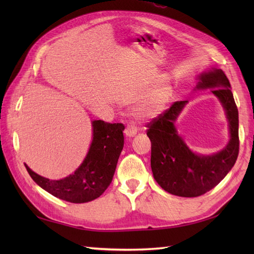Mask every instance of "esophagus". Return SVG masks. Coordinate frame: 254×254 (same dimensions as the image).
Listing matches in <instances>:
<instances>
[{
  "instance_id": "esophagus-1",
  "label": "esophagus",
  "mask_w": 254,
  "mask_h": 254,
  "mask_svg": "<svg viewBox=\"0 0 254 254\" xmlns=\"http://www.w3.org/2000/svg\"><path fill=\"white\" fill-rule=\"evenodd\" d=\"M124 133H126V135H127V137L135 136L136 133H137V127H136L134 123L127 124V128H126V130H124Z\"/></svg>"
}]
</instances>
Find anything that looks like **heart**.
Wrapping results in <instances>:
<instances>
[{
	"label": "heart",
	"mask_w": 254,
	"mask_h": 254,
	"mask_svg": "<svg viewBox=\"0 0 254 254\" xmlns=\"http://www.w3.org/2000/svg\"><path fill=\"white\" fill-rule=\"evenodd\" d=\"M171 95V90L166 85H159L155 87L146 96L138 108L139 113H155L160 111L168 102Z\"/></svg>",
	"instance_id": "b5f03b06"
}]
</instances>
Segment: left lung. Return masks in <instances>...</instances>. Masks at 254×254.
<instances>
[{
	"label": "left lung",
	"mask_w": 254,
	"mask_h": 254,
	"mask_svg": "<svg viewBox=\"0 0 254 254\" xmlns=\"http://www.w3.org/2000/svg\"><path fill=\"white\" fill-rule=\"evenodd\" d=\"M197 79L195 89L213 88L210 91L222 102L229 124L227 146L208 156L197 155L187 146L175 127L187 100L176 101L147 124L154 179L165 191L183 197L199 196L216 187L233 168L239 154L238 109L227 76L220 68H212L199 74Z\"/></svg>",
	"instance_id": "obj_1"
}]
</instances>
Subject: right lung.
I'll list each match as a JSON object with an SVG mask.
<instances>
[{"mask_svg":"<svg viewBox=\"0 0 254 254\" xmlns=\"http://www.w3.org/2000/svg\"><path fill=\"white\" fill-rule=\"evenodd\" d=\"M93 141L87 155L74 174L60 180H50L37 175L25 164L38 186L53 196L71 203H86L99 197L110 186L123 145L124 126L95 120Z\"/></svg>","mask_w":254,"mask_h":254,"instance_id":"right-lung-1","label":"right lung"}]
</instances>
